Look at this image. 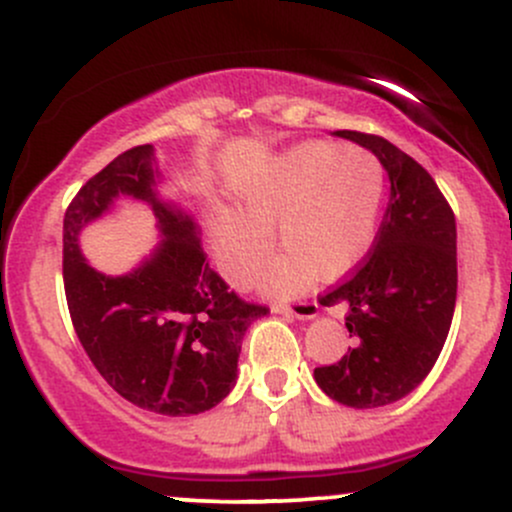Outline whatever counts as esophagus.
I'll return each mask as SVG.
<instances>
[{"instance_id":"esophagus-1","label":"esophagus","mask_w":512,"mask_h":512,"mask_svg":"<svg viewBox=\"0 0 512 512\" xmlns=\"http://www.w3.org/2000/svg\"><path fill=\"white\" fill-rule=\"evenodd\" d=\"M272 311L282 313V316H289V318L311 320L318 316V303L316 301H296V303H291V306H282V303H277Z\"/></svg>"}]
</instances>
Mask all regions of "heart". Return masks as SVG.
Listing matches in <instances>:
<instances>
[{"instance_id": "1", "label": "heart", "mask_w": 512, "mask_h": 512, "mask_svg": "<svg viewBox=\"0 0 512 512\" xmlns=\"http://www.w3.org/2000/svg\"><path fill=\"white\" fill-rule=\"evenodd\" d=\"M384 187V165L362 145H296L245 184L240 206L247 219L233 211L216 216L218 267L233 284H250L272 250L274 226L286 255L265 277L272 294H294L318 274L345 277L374 243Z\"/></svg>"}]
</instances>
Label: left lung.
I'll list each match as a JSON object with an SVG mask.
<instances>
[{
	"instance_id": "8db88e82",
	"label": "left lung",
	"mask_w": 512,
	"mask_h": 512,
	"mask_svg": "<svg viewBox=\"0 0 512 512\" xmlns=\"http://www.w3.org/2000/svg\"><path fill=\"white\" fill-rule=\"evenodd\" d=\"M335 136L379 157L391 194L362 265L320 296L323 306L345 303L355 347L313 376L342 406L379 408L408 396L440 357L457 301V226L445 194L411 155L372 133Z\"/></svg>"
}]
</instances>
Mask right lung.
Segmentation results:
<instances>
[{
    "mask_svg": "<svg viewBox=\"0 0 512 512\" xmlns=\"http://www.w3.org/2000/svg\"><path fill=\"white\" fill-rule=\"evenodd\" d=\"M153 145L111 160L75 194L63 221V282L72 325L106 384L143 411L204 413L238 379V355L252 320L269 308L240 299L201 250L187 213L157 199ZM116 195L154 206L166 238L126 278L86 265L76 235Z\"/></svg>",
    "mask_w": 512,
    "mask_h": 512,
    "instance_id": "add662e5",
    "label": "right lung"
}]
</instances>
